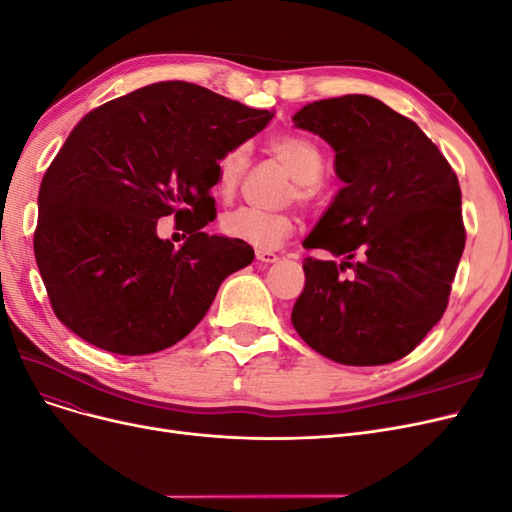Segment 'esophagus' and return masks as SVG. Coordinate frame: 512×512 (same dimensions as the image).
Segmentation results:
<instances>
[{
  "label": "esophagus",
  "mask_w": 512,
  "mask_h": 512,
  "mask_svg": "<svg viewBox=\"0 0 512 512\" xmlns=\"http://www.w3.org/2000/svg\"><path fill=\"white\" fill-rule=\"evenodd\" d=\"M256 258H258L260 262H265V265H273V262L280 260V256H277L275 252H265V250L256 252Z\"/></svg>",
  "instance_id": "1"
}]
</instances>
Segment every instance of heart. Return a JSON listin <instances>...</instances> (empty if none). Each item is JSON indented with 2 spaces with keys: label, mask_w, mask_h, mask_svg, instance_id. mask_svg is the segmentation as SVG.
<instances>
[{
  "label": "heart",
  "mask_w": 512,
  "mask_h": 512,
  "mask_svg": "<svg viewBox=\"0 0 512 512\" xmlns=\"http://www.w3.org/2000/svg\"><path fill=\"white\" fill-rule=\"evenodd\" d=\"M269 151L292 177V188L286 192V200L297 198L301 203L312 200L316 194V183L324 173V156L320 147L305 136L282 134L271 138ZM247 166H250V145L247 143L230 147L224 153L215 166L218 168V179H215L218 196L230 198L239 190ZM220 226L226 237L269 252L292 235L294 220L290 213L237 209L226 213Z\"/></svg>",
  "instance_id": "obj_1"
}]
</instances>
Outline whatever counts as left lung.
<instances>
[{
  "mask_svg": "<svg viewBox=\"0 0 512 512\" xmlns=\"http://www.w3.org/2000/svg\"><path fill=\"white\" fill-rule=\"evenodd\" d=\"M292 121L333 147L344 181L303 241L344 260H303L292 327L335 363L404 359L446 312L466 247L455 170L412 119L371 96L318 100Z\"/></svg>",
  "mask_w": 512,
  "mask_h": 512,
  "instance_id": "8db88e82",
  "label": "left lung"
}]
</instances>
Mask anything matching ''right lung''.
I'll list each match as a JSON object with an SVG mask.
<instances>
[{
	"instance_id": "right-lung-1",
	"label": "right lung",
	"mask_w": 512,
	"mask_h": 512,
	"mask_svg": "<svg viewBox=\"0 0 512 512\" xmlns=\"http://www.w3.org/2000/svg\"><path fill=\"white\" fill-rule=\"evenodd\" d=\"M273 113L162 81L85 115L46 170L34 254L55 316L91 346L151 354L205 318L252 245L207 235L218 160ZM175 214L181 248L157 237Z\"/></svg>"
}]
</instances>
